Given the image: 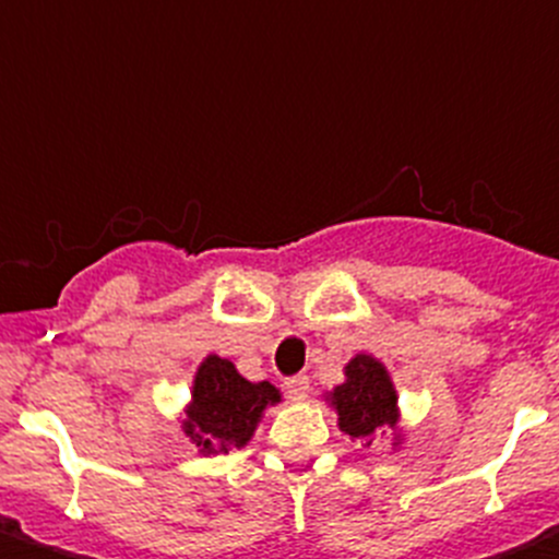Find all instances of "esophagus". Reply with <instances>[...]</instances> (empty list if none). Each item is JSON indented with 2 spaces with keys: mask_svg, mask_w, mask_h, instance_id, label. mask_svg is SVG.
<instances>
[{
  "mask_svg": "<svg viewBox=\"0 0 559 559\" xmlns=\"http://www.w3.org/2000/svg\"><path fill=\"white\" fill-rule=\"evenodd\" d=\"M283 390L290 402H302V399H308V393H311V381H308V376H288V379L283 381Z\"/></svg>",
  "mask_w": 559,
  "mask_h": 559,
  "instance_id": "obj_1",
  "label": "esophagus"
}]
</instances>
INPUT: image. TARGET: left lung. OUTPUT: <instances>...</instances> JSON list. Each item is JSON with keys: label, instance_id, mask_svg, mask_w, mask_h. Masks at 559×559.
<instances>
[{"label": "left lung", "instance_id": "8db88e82", "mask_svg": "<svg viewBox=\"0 0 559 559\" xmlns=\"http://www.w3.org/2000/svg\"><path fill=\"white\" fill-rule=\"evenodd\" d=\"M345 373L347 381L331 395L342 432L370 438L376 429L395 427V390L388 370L370 356H356Z\"/></svg>", "mask_w": 559, "mask_h": 559}]
</instances>
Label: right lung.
Here are the masks:
<instances>
[{
	"mask_svg": "<svg viewBox=\"0 0 559 559\" xmlns=\"http://www.w3.org/2000/svg\"><path fill=\"white\" fill-rule=\"evenodd\" d=\"M276 402L280 393L274 384H251L234 370L231 361L209 356L194 376L192 407L183 429L200 452H226L231 443L242 447L251 441L262 409Z\"/></svg>",
	"mask_w": 559,
	"mask_h": 559,
	"instance_id": "add662e5",
	"label": "right lung"
}]
</instances>
